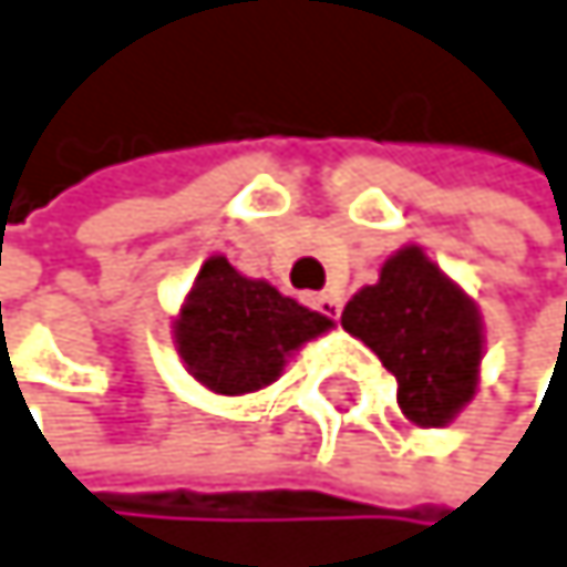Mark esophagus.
<instances>
[{
    "mask_svg": "<svg viewBox=\"0 0 567 567\" xmlns=\"http://www.w3.org/2000/svg\"><path fill=\"white\" fill-rule=\"evenodd\" d=\"M312 306L322 312V316H330V319H340V309H343V299L337 292H319L312 296Z\"/></svg>",
    "mask_w": 567,
    "mask_h": 567,
    "instance_id": "34e87169",
    "label": "esophagus"
}]
</instances>
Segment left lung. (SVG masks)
Listing matches in <instances>:
<instances>
[{
  "label": "left lung",
  "mask_w": 567,
  "mask_h": 567,
  "mask_svg": "<svg viewBox=\"0 0 567 567\" xmlns=\"http://www.w3.org/2000/svg\"><path fill=\"white\" fill-rule=\"evenodd\" d=\"M340 322L394 374L408 422L442 429L473 401L483 360L480 309L422 248L391 255L378 286L360 289Z\"/></svg>",
  "instance_id": "1"
}]
</instances>
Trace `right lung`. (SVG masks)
I'll return each instance as SVG.
<instances>
[{
  "label": "right lung",
  "instance_id": "right-lung-1",
  "mask_svg": "<svg viewBox=\"0 0 567 567\" xmlns=\"http://www.w3.org/2000/svg\"><path fill=\"white\" fill-rule=\"evenodd\" d=\"M333 319L281 296L261 278H245L224 255L204 261L173 326L186 370L217 394L268 388L286 360Z\"/></svg>",
  "mask_w": 567,
  "mask_h": 567
}]
</instances>
